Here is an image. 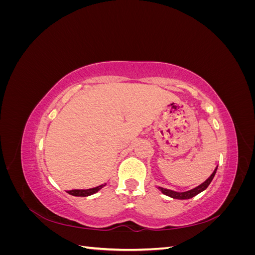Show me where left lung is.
Returning <instances> with one entry per match:
<instances>
[{
  "label": "left lung",
  "instance_id": "8db88e82",
  "mask_svg": "<svg viewBox=\"0 0 255 255\" xmlns=\"http://www.w3.org/2000/svg\"><path fill=\"white\" fill-rule=\"evenodd\" d=\"M216 171H217V168L215 169L214 172L212 173V175L208 177V179L203 182L201 185H199L198 187L191 189V190H188V191H185V192H177V191H173V190H170V189H166V188H163V187H157L161 192H163L164 195L168 196V197H171L173 199H179V200H186V199H191L194 198L195 196H197L198 194H200V192H202L203 190H205L208 185L211 184V182L213 181L214 176L216 174Z\"/></svg>",
  "mask_w": 255,
  "mask_h": 255
}]
</instances>
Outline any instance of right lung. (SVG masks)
<instances>
[{
  "instance_id": "1",
  "label": "right lung",
  "mask_w": 255,
  "mask_h": 255,
  "mask_svg": "<svg viewBox=\"0 0 255 255\" xmlns=\"http://www.w3.org/2000/svg\"><path fill=\"white\" fill-rule=\"evenodd\" d=\"M105 185L106 184L100 185V186H98V187L90 188V189H73V190H68L67 192H68L69 195H72V196H75V197H88V196H91V195L96 194V192H98L102 187H104Z\"/></svg>"
}]
</instances>
